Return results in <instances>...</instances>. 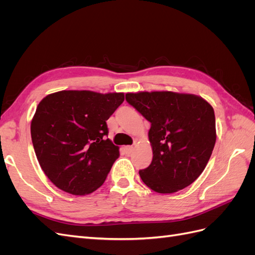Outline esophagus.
Wrapping results in <instances>:
<instances>
[{"instance_id":"1","label":"esophagus","mask_w":255,"mask_h":255,"mask_svg":"<svg viewBox=\"0 0 255 255\" xmlns=\"http://www.w3.org/2000/svg\"><path fill=\"white\" fill-rule=\"evenodd\" d=\"M133 146L132 145H127V146H125V151H126V153L127 154H130L133 152Z\"/></svg>"}]
</instances>
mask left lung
<instances>
[{
  "mask_svg": "<svg viewBox=\"0 0 255 255\" xmlns=\"http://www.w3.org/2000/svg\"><path fill=\"white\" fill-rule=\"evenodd\" d=\"M127 101L151 123L153 158L139 171L158 194H173L195 182L206 167L216 142L215 113L201 97L173 91H140Z\"/></svg>",
  "mask_w": 255,
  "mask_h": 255,
  "instance_id": "8db88e82",
  "label": "left lung"
}]
</instances>
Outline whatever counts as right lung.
<instances>
[{"label": "right lung", "mask_w": 255, "mask_h": 255, "mask_svg": "<svg viewBox=\"0 0 255 255\" xmlns=\"http://www.w3.org/2000/svg\"><path fill=\"white\" fill-rule=\"evenodd\" d=\"M125 101L122 92L61 90L38 104L30 122L34 150L44 174L59 189L85 196L104 183L119 146L106 120Z\"/></svg>", "instance_id": "obj_1"}]
</instances>
